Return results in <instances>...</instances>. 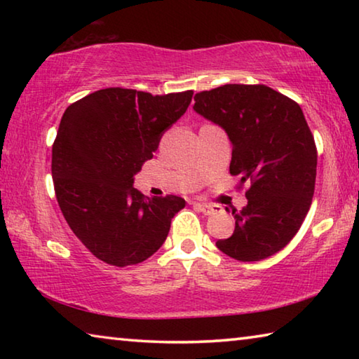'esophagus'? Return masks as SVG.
Masks as SVG:
<instances>
[{"label":"esophagus","mask_w":359,"mask_h":359,"mask_svg":"<svg viewBox=\"0 0 359 359\" xmlns=\"http://www.w3.org/2000/svg\"><path fill=\"white\" fill-rule=\"evenodd\" d=\"M196 208L199 212H203L204 215H210V214H214V212H217L215 205L208 204V203H196Z\"/></svg>","instance_id":"esophagus-1"}]
</instances>
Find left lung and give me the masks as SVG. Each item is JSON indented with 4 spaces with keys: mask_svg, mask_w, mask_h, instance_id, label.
Segmentation results:
<instances>
[{
    "mask_svg": "<svg viewBox=\"0 0 359 359\" xmlns=\"http://www.w3.org/2000/svg\"><path fill=\"white\" fill-rule=\"evenodd\" d=\"M193 111L226 133L229 172L250 182L248 203L217 248L238 261H261L294 238L312 204L317 147L302 109L266 85L228 83L194 95Z\"/></svg>",
    "mask_w": 359,
    "mask_h": 359,
    "instance_id": "left-lung-1",
    "label": "left lung"
}]
</instances>
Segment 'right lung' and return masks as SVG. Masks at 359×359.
Masks as SVG:
<instances>
[{"label": "right lung", "instance_id": "right-lung-1", "mask_svg": "<svg viewBox=\"0 0 359 359\" xmlns=\"http://www.w3.org/2000/svg\"><path fill=\"white\" fill-rule=\"evenodd\" d=\"M191 96V90L151 96L104 88L65 111L52 147L57 201L72 233L104 263L123 267L150 258L185 208L184 198H149L133 184Z\"/></svg>", "mask_w": 359, "mask_h": 359}]
</instances>
